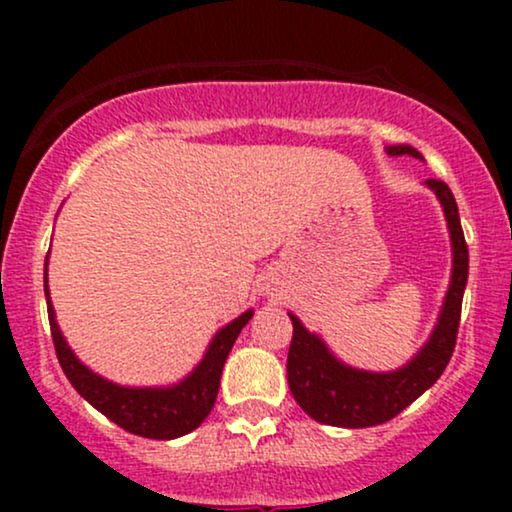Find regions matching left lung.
I'll return each mask as SVG.
<instances>
[{
    "instance_id": "left-lung-1",
    "label": "left lung",
    "mask_w": 512,
    "mask_h": 512,
    "mask_svg": "<svg viewBox=\"0 0 512 512\" xmlns=\"http://www.w3.org/2000/svg\"><path fill=\"white\" fill-rule=\"evenodd\" d=\"M390 156L421 154L411 146H387ZM426 185L436 192L448 219L452 240V279L438 325L433 330L424 349L419 351L404 368L395 373H368L344 366L334 358L327 346L301 325L296 315H291L293 337L286 358V375H289L291 395L301 404V409L315 421L327 426L342 428H368L395 419L421 397L443 375L450 363L460 327L462 296L469 274V252L464 243L460 226V211L452 197L450 187L443 180H426Z\"/></svg>"
}]
</instances>
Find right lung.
<instances>
[{
	"label": "right lung",
	"instance_id": "add662e5",
	"mask_svg": "<svg viewBox=\"0 0 512 512\" xmlns=\"http://www.w3.org/2000/svg\"><path fill=\"white\" fill-rule=\"evenodd\" d=\"M45 296H50L48 274H45ZM48 317L57 361H60L64 375L74 385V390L91 407H96L110 421H115L117 426L134 433V436L173 440L195 431L209 416L216 395H219L223 363L231 354V346L238 339L240 330L250 322L252 310L223 327L211 342L207 356L195 368V373L187 375L180 385L166 387V390H161V387H120L103 380L101 375H96L84 363H79V358L64 342L60 327L55 322V310H52L50 298Z\"/></svg>",
	"mask_w": 512,
	"mask_h": 512
}]
</instances>
